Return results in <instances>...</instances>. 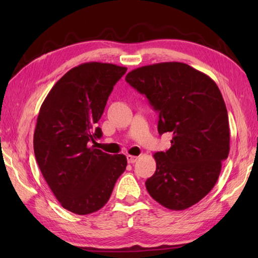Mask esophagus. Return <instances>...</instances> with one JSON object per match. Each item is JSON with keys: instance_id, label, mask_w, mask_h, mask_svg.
Instances as JSON below:
<instances>
[{"instance_id": "obj_1", "label": "esophagus", "mask_w": 258, "mask_h": 258, "mask_svg": "<svg viewBox=\"0 0 258 258\" xmlns=\"http://www.w3.org/2000/svg\"><path fill=\"white\" fill-rule=\"evenodd\" d=\"M126 158H127V161L130 164H134L135 161H137L139 159V157L137 156H131V155H127L126 156Z\"/></svg>"}]
</instances>
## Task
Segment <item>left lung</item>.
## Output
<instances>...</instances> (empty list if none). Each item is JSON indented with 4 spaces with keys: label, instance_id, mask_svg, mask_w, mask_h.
I'll use <instances>...</instances> for the list:
<instances>
[{
    "label": "left lung",
    "instance_id": "obj_1",
    "mask_svg": "<svg viewBox=\"0 0 258 258\" xmlns=\"http://www.w3.org/2000/svg\"><path fill=\"white\" fill-rule=\"evenodd\" d=\"M125 81L159 113L158 132L172 146L156 152L149 195L172 211H183L209 194L230 151L229 117L216 83L183 62H160L130 72Z\"/></svg>",
    "mask_w": 258,
    "mask_h": 258
}]
</instances>
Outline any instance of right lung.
<instances>
[{
	"instance_id": "right-lung-1",
	"label": "right lung",
	"mask_w": 258,
	"mask_h": 258,
	"mask_svg": "<svg viewBox=\"0 0 258 258\" xmlns=\"http://www.w3.org/2000/svg\"><path fill=\"white\" fill-rule=\"evenodd\" d=\"M127 71L112 63L86 62L71 69L43 101L34 132V152L42 175L67 211L87 215L102 208L124 173V155L91 147L107 100Z\"/></svg>"
}]
</instances>
